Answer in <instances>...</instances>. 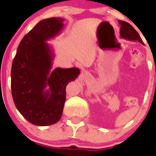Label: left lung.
I'll list each match as a JSON object with an SVG mask.
<instances>
[{
	"instance_id": "8db88e82",
	"label": "left lung",
	"mask_w": 156,
	"mask_h": 156,
	"mask_svg": "<svg viewBox=\"0 0 156 156\" xmlns=\"http://www.w3.org/2000/svg\"><path fill=\"white\" fill-rule=\"evenodd\" d=\"M119 25L121 26L120 28V35L125 39L131 41H138L140 43L144 44V41L141 39L140 36L138 34L137 31L133 29V26L126 22L119 20Z\"/></svg>"
}]
</instances>
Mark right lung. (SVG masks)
Returning a JSON list of instances; mask_svg holds the SVG:
<instances>
[{
  "instance_id": "right-lung-1",
  "label": "right lung",
  "mask_w": 156,
  "mask_h": 156,
  "mask_svg": "<svg viewBox=\"0 0 156 156\" xmlns=\"http://www.w3.org/2000/svg\"><path fill=\"white\" fill-rule=\"evenodd\" d=\"M63 19H47L22 39L12 60L11 92L16 107L32 125L48 126L60 119L66 87L79 75L78 68H56L51 72L52 55L46 41L62 29ZM48 86L50 89L44 91Z\"/></svg>"
}]
</instances>
